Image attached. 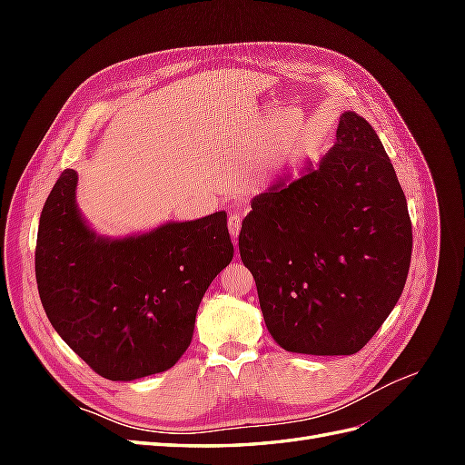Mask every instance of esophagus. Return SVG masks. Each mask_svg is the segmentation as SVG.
<instances>
[{
  "instance_id": "obj_1",
  "label": "esophagus",
  "mask_w": 465,
  "mask_h": 465,
  "mask_svg": "<svg viewBox=\"0 0 465 465\" xmlns=\"http://www.w3.org/2000/svg\"><path fill=\"white\" fill-rule=\"evenodd\" d=\"M246 213H248V207H246V205H242V203L234 205V209L231 211V213H229V232H231V236H232V238H236V236H238V232H241L242 219H244V215H246Z\"/></svg>"
}]
</instances>
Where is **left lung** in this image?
<instances>
[{"instance_id": "1", "label": "left lung", "mask_w": 465, "mask_h": 465, "mask_svg": "<svg viewBox=\"0 0 465 465\" xmlns=\"http://www.w3.org/2000/svg\"><path fill=\"white\" fill-rule=\"evenodd\" d=\"M411 219L382 142L343 112L335 145L252 200L238 250L273 340L291 353L353 355L401 297Z\"/></svg>"}]
</instances>
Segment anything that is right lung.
Here are the masks:
<instances>
[{
	"label": "right lung",
	"mask_w": 465,
	"mask_h": 465,
	"mask_svg": "<svg viewBox=\"0 0 465 465\" xmlns=\"http://www.w3.org/2000/svg\"><path fill=\"white\" fill-rule=\"evenodd\" d=\"M65 168L40 213L35 270L62 340L108 380L164 372L188 349L211 281L232 260L227 213L166 223L145 234L98 236Z\"/></svg>",
	"instance_id": "add662e5"
}]
</instances>
